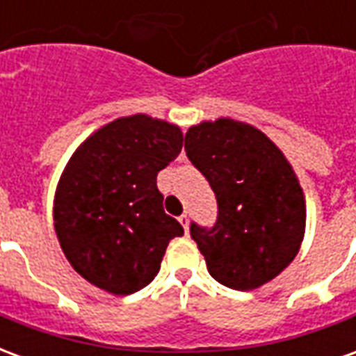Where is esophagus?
<instances>
[{
    "instance_id": "esophagus-1",
    "label": "esophagus",
    "mask_w": 356,
    "mask_h": 356,
    "mask_svg": "<svg viewBox=\"0 0 356 356\" xmlns=\"http://www.w3.org/2000/svg\"><path fill=\"white\" fill-rule=\"evenodd\" d=\"M179 223L183 225L185 232H188V216H186V213H183V216L179 217Z\"/></svg>"
}]
</instances>
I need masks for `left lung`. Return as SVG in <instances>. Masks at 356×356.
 Segmentation results:
<instances>
[{
    "label": "left lung",
    "instance_id": "obj_1",
    "mask_svg": "<svg viewBox=\"0 0 356 356\" xmlns=\"http://www.w3.org/2000/svg\"><path fill=\"white\" fill-rule=\"evenodd\" d=\"M185 150L217 198L216 225H191L209 275L240 291L273 280L298 255L307 217L303 188L282 150L231 118L193 125Z\"/></svg>",
    "mask_w": 356,
    "mask_h": 356
}]
</instances>
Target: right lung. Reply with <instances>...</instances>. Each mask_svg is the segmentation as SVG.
Masks as SVG:
<instances>
[{"instance_id": "obj_1", "label": "right lung", "mask_w": 356, "mask_h": 356, "mask_svg": "<svg viewBox=\"0 0 356 356\" xmlns=\"http://www.w3.org/2000/svg\"><path fill=\"white\" fill-rule=\"evenodd\" d=\"M181 148L177 125L135 114L102 125L68 160L55 193V232L88 282L129 296L154 280L170 240L183 236L156 185Z\"/></svg>"}]
</instances>
